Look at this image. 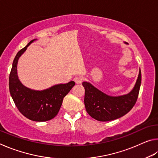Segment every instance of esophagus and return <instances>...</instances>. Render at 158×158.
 Returning <instances> with one entry per match:
<instances>
[{
  "label": "esophagus",
  "instance_id": "esophagus-1",
  "mask_svg": "<svg viewBox=\"0 0 158 158\" xmlns=\"http://www.w3.org/2000/svg\"><path fill=\"white\" fill-rule=\"evenodd\" d=\"M83 80H84V79H83V77L81 76H77L74 77V81H75L76 84H81Z\"/></svg>",
  "mask_w": 158,
  "mask_h": 158
}]
</instances>
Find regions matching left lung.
Wrapping results in <instances>:
<instances>
[{"instance_id":"1","label":"left lung","mask_w":158,"mask_h":158,"mask_svg":"<svg viewBox=\"0 0 158 158\" xmlns=\"http://www.w3.org/2000/svg\"><path fill=\"white\" fill-rule=\"evenodd\" d=\"M141 82L139 70L138 79L133 90L127 95L112 97L95 88L90 83L83 82L85 89L84 105L87 113L99 121H109L127 114L137 100Z\"/></svg>"}]
</instances>
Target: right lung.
Wrapping results in <instances>:
<instances>
[{
    "mask_svg": "<svg viewBox=\"0 0 158 158\" xmlns=\"http://www.w3.org/2000/svg\"><path fill=\"white\" fill-rule=\"evenodd\" d=\"M33 42L31 40L16 55L10 74L9 89L16 106L23 116L33 121H47L58 114L64 97L70 91L75 82L72 81L56 85L41 91L31 90L21 84L17 73L18 59Z\"/></svg>",
    "mask_w": 158,
    "mask_h": 158,
    "instance_id": "right-lung-1",
    "label": "right lung"
}]
</instances>
